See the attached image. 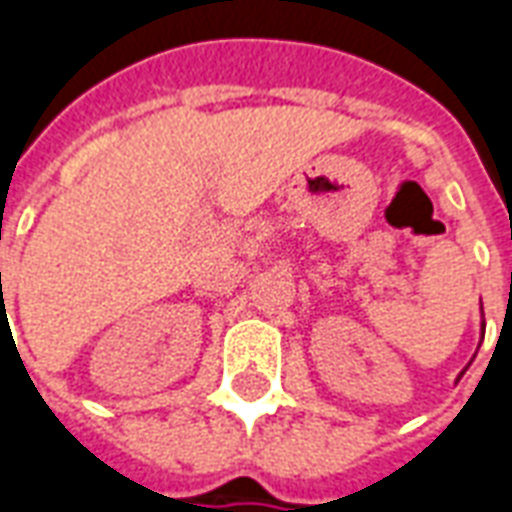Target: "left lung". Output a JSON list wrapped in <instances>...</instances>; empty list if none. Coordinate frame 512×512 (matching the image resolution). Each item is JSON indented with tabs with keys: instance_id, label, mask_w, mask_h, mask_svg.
<instances>
[{
	"instance_id": "8db88e82",
	"label": "left lung",
	"mask_w": 512,
	"mask_h": 512,
	"mask_svg": "<svg viewBox=\"0 0 512 512\" xmlns=\"http://www.w3.org/2000/svg\"><path fill=\"white\" fill-rule=\"evenodd\" d=\"M483 334H485V321H483ZM461 376H463V373H461ZM461 376H458V378H461Z\"/></svg>"
}]
</instances>
